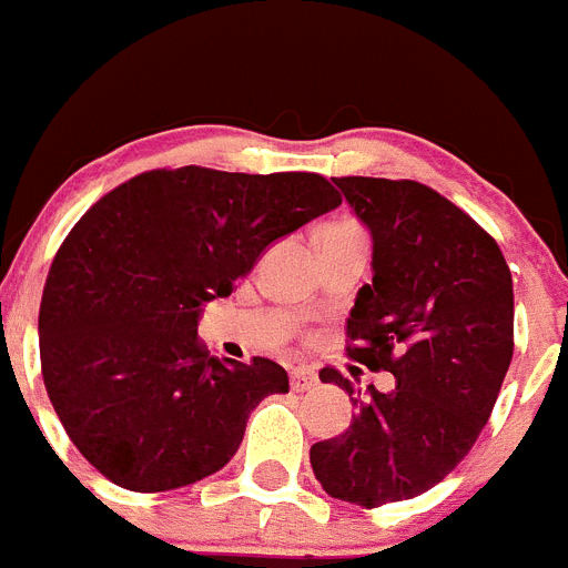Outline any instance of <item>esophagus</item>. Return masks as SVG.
Listing matches in <instances>:
<instances>
[{"label": "esophagus", "mask_w": 568, "mask_h": 568, "mask_svg": "<svg viewBox=\"0 0 568 568\" xmlns=\"http://www.w3.org/2000/svg\"><path fill=\"white\" fill-rule=\"evenodd\" d=\"M288 378H292L294 393H306V389H312L317 384V373H314L312 366H294Z\"/></svg>", "instance_id": "1"}]
</instances>
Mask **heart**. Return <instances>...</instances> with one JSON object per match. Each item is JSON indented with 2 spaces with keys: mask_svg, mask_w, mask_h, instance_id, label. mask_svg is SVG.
<instances>
[{
  "mask_svg": "<svg viewBox=\"0 0 568 568\" xmlns=\"http://www.w3.org/2000/svg\"><path fill=\"white\" fill-rule=\"evenodd\" d=\"M332 227H335V225H332Z\"/></svg>",
  "mask_w": 568,
  "mask_h": 568,
  "instance_id": "b5f03b06",
  "label": "heart"
}]
</instances>
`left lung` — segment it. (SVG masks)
Listing matches in <instances>:
<instances>
[{
	"label": "left lung",
	"mask_w": 568,
	"mask_h": 568,
	"mask_svg": "<svg viewBox=\"0 0 568 568\" xmlns=\"http://www.w3.org/2000/svg\"><path fill=\"white\" fill-rule=\"evenodd\" d=\"M335 184L373 233V283L346 321V355L393 373L395 389L369 387L349 427L308 456L328 497L378 508L442 483L488 424L514 355V283L497 240L427 184ZM321 381L355 393L335 366Z\"/></svg>",
	"instance_id": "1"
}]
</instances>
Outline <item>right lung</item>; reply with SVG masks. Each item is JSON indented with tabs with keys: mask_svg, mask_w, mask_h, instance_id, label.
Returning a JSON list of instances; mask_svg holds the SVG:
<instances>
[{
	"mask_svg": "<svg viewBox=\"0 0 568 568\" xmlns=\"http://www.w3.org/2000/svg\"><path fill=\"white\" fill-rule=\"evenodd\" d=\"M317 173L146 170L83 213L40 303L42 381L65 433L109 483L193 485L240 450L251 409L288 393L268 357L207 355L199 306L227 297L274 240L335 211Z\"/></svg>",
	"mask_w": 568,
	"mask_h": 568,
	"instance_id": "obj_1",
	"label": "right lung"
}]
</instances>
